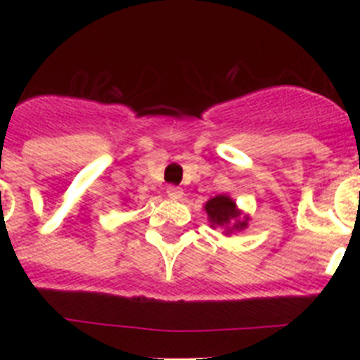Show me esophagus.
<instances>
[{"label": "esophagus", "mask_w": 360, "mask_h": 360, "mask_svg": "<svg viewBox=\"0 0 360 360\" xmlns=\"http://www.w3.org/2000/svg\"><path fill=\"white\" fill-rule=\"evenodd\" d=\"M182 195H184L182 187H178V186H169V187H167V196H169V198L180 200V198H182Z\"/></svg>", "instance_id": "esophagus-1"}]
</instances>
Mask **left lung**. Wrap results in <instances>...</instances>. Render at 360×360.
Returning a JSON list of instances; mask_svg holds the SVG:
<instances>
[{
	"instance_id": "8db88e82",
	"label": "left lung",
	"mask_w": 360,
	"mask_h": 360,
	"mask_svg": "<svg viewBox=\"0 0 360 360\" xmlns=\"http://www.w3.org/2000/svg\"><path fill=\"white\" fill-rule=\"evenodd\" d=\"M205 212L209 214L214 225H229L232 221V229H245L247 227V218L240 219V211L236 209V203L232 202L229 196H214L205 203Z\"/></svg>"
}]
</instances>
